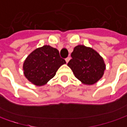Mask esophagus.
Wrapping results in <instances>:
<instances>
[{"mask_svg": "<svg viewBox=\"0 0 127 127\" xmlns=\"http://www.w3.org/2000/svg\"><path fill=\"white\" fill-rule=\"evenodd\" d=\"M69 60H70V58H69V57H67V58L65 59V61H66V63H67L69 62Z\"/></svg>", "mask_w": 127, "mask_h": 127, "instance_id": "34e87169", "label": "esophagus"}]
</instances>
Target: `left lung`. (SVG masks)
Listing matches in <instances>:
<instances>
[{"label":"left lung","instance_id":"obj_1","mask_svg":"<svg viewBox=\"0 0 127 127\" xmlns=\"http://www.w3.org/2000/svg\"><path fill=\"white\" fill-rule=\"evenodd\" d=\"M67 65L83 84L93 85L102 77L105 69L103 58L92 48L77 45L71 54Z\"/></svg>","mask_w":127,"mask_h":127}]
</instances>
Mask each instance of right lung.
I'll return each mask as SVG.
<instances>
[{
    "label": "right lung",
    "instance_id": "right-lung-1",
    "mask_svg": "<svg viewBox=\"0 0 127 127\" xmlns=\"http://www.w3.org/2000/svg\"><path fill=\"white\" fill-rule=\"evenodd\" d=\"M65 63L56 48L44 45L37 48L26 58L23 64L24 74L34 85H44L55 75L59 67Z\"/></svg>",
    "mask_w": 127,
    "mask_h": 127
}]
</instances>
